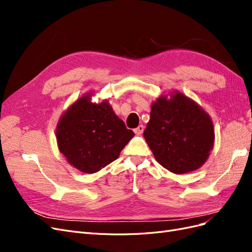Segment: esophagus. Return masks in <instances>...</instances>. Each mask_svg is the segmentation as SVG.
Masks as SVG:
<instances>
[{"mask_svg": "<svg viewBox=\"0 0 252 252\" xmlns=\"http://www.w3.org/2000/svg\"><path fill=\"white\" fill-rule=\"evenodd\" d=\"M144 126L143 125H140L139 127H136L135 129H134V133L135 134H138V135H140V134H142L143 133V131H144Z\"/></svg>", "mask_w": 252, "mask_h": 252, "instance_id": "obj_1", "label": "esophagus"}]
</instances>
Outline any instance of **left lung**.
<instances>
[{"mask_svg": "<svg viewBox=\"0 0 252 252\" xmlns=\"http://www.w3.org/2000/svg\"><path fill=\"white\" fill-rule=\"evenodd\" d=\"M143 135L157 161L177 174L200 168L215 142L210 117L180 93L170 100L161 96L151 105Z\"/></svg>", "mask_w": 252, "mask_h": 252, "instance_id": "8db88e82", "label": "left lung"}]
</instances>
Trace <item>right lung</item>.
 Instances as JSON below:
<instances>
[{"label": "right lung", "instance_id": "right-lung-1", "mask_svg": "<svg viewBox=\"0 0 252 252\" xmlns=\"http://www.w3.org/2000/svg\"><path fill=\"white\" fill-rule=\"evenodd\" d=\"M133 135L107 101L94 104L89 95L71 105L57 127L60 151L85 173L96 172L117 159Z\"/></svg>", "mask_w": 252, "mask_h": 252}]
</instances>
